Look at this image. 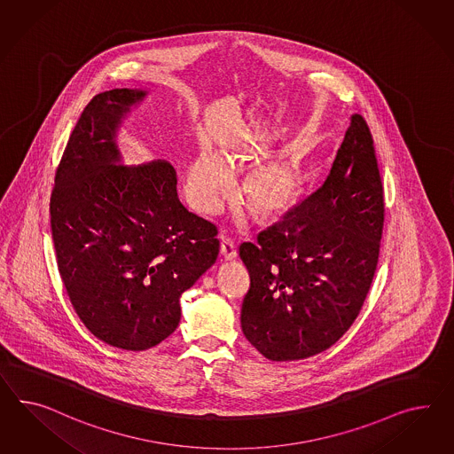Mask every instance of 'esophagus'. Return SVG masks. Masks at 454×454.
<instances>
[{"instance_id": "34e87169", "label": "esophagus", "mask_w": 454, "mask_h": 454, "mask_svg": "<svg viewBox=\"0 0 454 454\" xmlns=\"http://www.w3.org/2000/svg\"><path fill=\"white\" fill-rule=\"evenodd\" d=\"M220 254L224 261H233L238 256V251H236V247L230 239H223L220 246Z\"/></svg>"}]
</instances>
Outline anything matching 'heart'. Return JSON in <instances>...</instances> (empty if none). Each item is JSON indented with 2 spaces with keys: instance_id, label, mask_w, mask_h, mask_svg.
I'll list each match as a JSON object with an SVG mask.
<instances>
[{
  "instance_id": "heart-1",
  "label": "heart",
  "mask_w": 454,
  "mask_h": 454,
  "mask_svg": "<svg viewBox=\"0 0 454 454\" xmlns=\"http://www.w3.org/2000/svg\"><path fill=\"white\" fill-rule=\"evenodd\" d=\"M243 157L238 150L223 155L203 150L190 163L184 178V192L190 203L201 213H215L221 208L224 195L231 184V167ZM299 193V175L289 165L264 163L249 170L243 184L241 196L261 220L284 215L293 207Z\"/></svg>"
}]
</instances>
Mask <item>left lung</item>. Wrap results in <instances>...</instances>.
<instances>
[{
  "label": "left lung",
  "mask_w": 454,
  "mask_h": 454,
  "mask_svg": "<svg viewBox=\"0 0 454 454\" xmlns=\"http://www.w3.org/2000/svg\"><path fill=\"white\" fill-rule=\"evenodd\" d=\"M383 213L373 138L354 114L319 190L239 246L251 278L241 329L262 356H317L350 329L377 270Z\"/></svg>",
  "instance_id": "obj_1"
}]
</instances>
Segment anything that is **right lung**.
<instances>
[{
    "instance_id": "right-lung-1",
    "label": "right lung",
    "mask_w": 454,
    "mask_h": 454,
    "mask_svg": "<svg viewBox=\"0 0 454 454\" xmlns=\"http://www.w3.org/2000/svg\"><path fill=\"white\" fill-rule=\"evenodd\" d=\"M147 90L112 89L86 106L51 195L58 268L74 310L102 342L140 352L178 327L180 297L220 253L213 223L178 200L165 160L125 165L117 130Z\"/></svg>"
}]
</instances>
